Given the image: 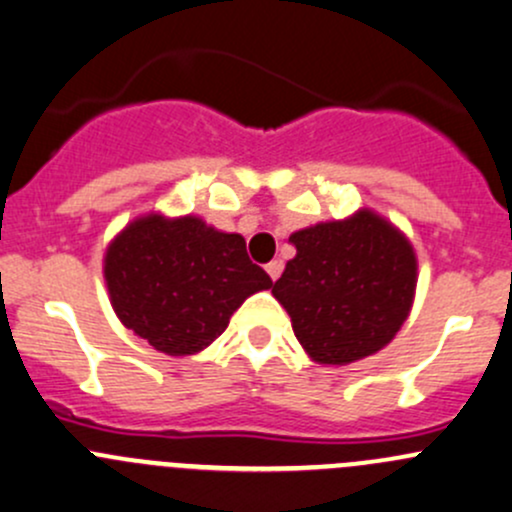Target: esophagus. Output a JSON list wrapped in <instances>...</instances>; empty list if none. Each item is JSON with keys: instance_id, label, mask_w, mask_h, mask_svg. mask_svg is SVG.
Masks as SVG:
<instances>
[{"instance_id": "1", "label": "esophagus", "mask_w": 512, "mask_h": 512, "mask_svg": "<svg viewBox=\"0 0 512 512\" xmlns=\"http://www.w3.org/2000/svg\"><path fill=\"white\" fill-rule=\"evenodd\" d=\"M265 270H267V274H270V279L274 282V279H277L279 274H282V270H284V262H282V260H272L270 265L265 267Z\"/></svg>"}]
</instances>
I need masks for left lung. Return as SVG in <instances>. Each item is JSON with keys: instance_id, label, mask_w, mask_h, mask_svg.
<instances>
[{"instance_id": "8db88e82", "label": "left lung", "mask_w": 512, "mask_h": 512, "mask_svg": "<svg viewBox=\"0 0 512 512\" xmlns=\"http://www.w3.org/2000/svg\"><path fill=\"white\" fill-rule=\"evenodd\" d=\"M297 255L272 294L314 363L348 365L383 351L410 316L417 255L385 215L360 208L289 235Z\"/></svg>"}]
</instances>
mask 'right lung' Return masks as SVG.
<instances>
[{
    "label": "right lung",
    "instance_id": "add662e5",
    "mask_svg": "<svg viewBox=\"0 0 512 512\" xmlns=\"http://www.w3.org/2000/svg\"><path fill=\"white\" fill-rule=\"evenodd\" d=\"M102 277L122 326L174 358L211 346L242 301L272 287L240 233L161 211L137 215L110 240Z\"/></svg>",
    "mask_w": 512,
    "mask_h": 512
}]
</instances>
